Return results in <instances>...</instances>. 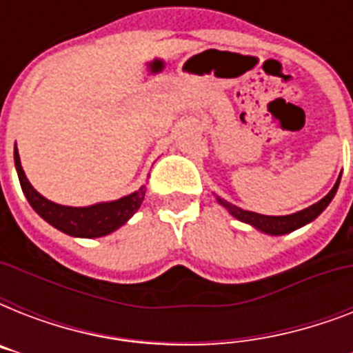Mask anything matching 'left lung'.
Masks as SVG:
<instances>
[{
	"mask_svg": "<svg viewBox=\"0 0 353 353\" xmlns=\"http://www.w3.org/2000/svg\"><path fill=\"white\" fill-rule=\"evenodd\" d=\"M341 183V176L337 179V183L334 185V188L330 190L326 196H324L321 201L317 203H313L312 207H307V209L301 210V212H295V214H288V216H263V214H256V212H251V210H243L240 207H236V205L229 203L225 199L218 198V203L223 205L232 216H234L236 220L243 221V223H249L258 231L265 232V234H273V236H280V234H288V232L295 231L299 227L306 225L310 221H313L317 218L321 212H323L326 207L330 205V201L334 199L335 192H337V188H339Z\"/></svg>",
	"mask_w": 353,
	"mask_h": 353,
	"instance_id": "obj_1",
	"label": "left lung"
}]
</instances>
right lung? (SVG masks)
Masks as SVG:
<instances>
[{
    "label": "right lung",
    "instance_id": "add662e5",
    "mask_svg": "<svg viewBox=\"0 0 353 353\" xmlns=\"http://www.w3.org/2000/svg\"><path fill=\"white\" fill-rule=\"evenodd\" d=\"M14 165L18 172L21 190L30 207L54 229L69 236H77V238H99V236H106L117 231L119 227L124 225L137 212L146 194V187L143 185L137 192L115 199V201H104V203L90 205V207H65V205L49 201L32 188L21 168L16 146H14Z\"/></svg>",
    "mask_w": 353,
    "mask_h": 353
}]
</instances>
